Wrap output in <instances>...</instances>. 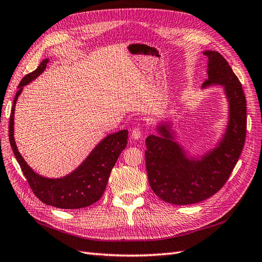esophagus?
<instances>
[{
	"label": "esophagus",
	"mask_w": 262,
	"mask_h": 262,
	"mask_svg": "<svg viewBox=\"0 0 262 262\" xmlns=\"http://www.w3.org/2000/svg\"><path fill=\"white\" fill-rule=\"evenodd\" d=\"M131 137L133 140H139L142 137V131L141 129L137 128V129H133L132 133H131Z\"/></svg>",
	"instance_id": "obj_1"
}]
</instances>
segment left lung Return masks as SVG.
<instances>
[{"label":"left lung","instance_id":"1","mask_svg":"<svg viewBox=\"0 0 262 262\" xmlns=\"http://www.w3.org/2000/svg\"><path fill=\"white\" fill-rule=\"evenodd\" d=\"M208 57V80L202 89L224 87L228 102V123L216 146L199 157H189L176 141L171 122L157 125V134L146 138L145 165L149 186L165 202L186 205L201 202L225 185L245 144L247 110L242 84L222 55L212 50Z\"/></svg>","mask_w":262,"mask_h":262}]
</instances>
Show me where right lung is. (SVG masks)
Here are the masks:
<instances>
[{"instance_id": "right-lung-1", "label": "right lung", "mask_w": 262, "mask_h": 262, "mask_svg": "<svg viewBox=\"0 0 262 262\" xmlns=\"http://www.w3.org/2000/svg\"><path fill=\"white\" fill-rule=\"evenodd\" d=\"M48 62L49 59L42 60L39 67L24 77L18 85L10 117V143L23 173L39 200L59 209H82L97 202L104 193L110 172L119 155L128 144V130L112 133L102 139L86 157V160L75 170L64 177L47 178L35 172L24 160L15 143L14 113L23 87L40 75Z\"/></svg>"}]
</instances>
